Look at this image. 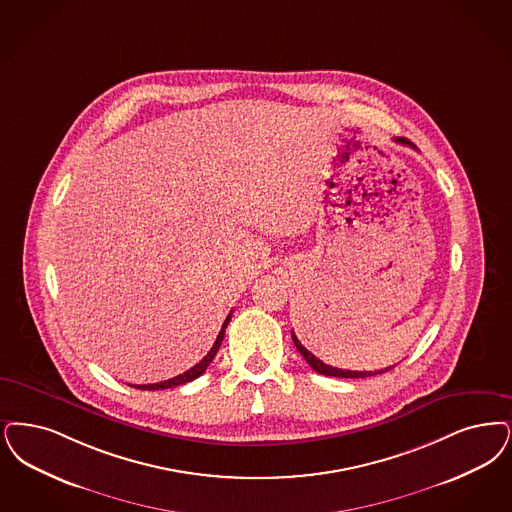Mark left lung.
Wrapping results in <instances>:
<instances>
[{"label":"left lung","instance_id":"8db88e82","mask_svg":"<svg viewBox=\"0 0 512 512\" xmlns=\"http://www.w3.org/2000/svg\"><path fill=\"white\" fill-rule=\"evenodd\" d=\"M398 143L408 144L406 139H396ZM291 337H293V343L297 350L301 352V356L308 362V366L314 369L316 373H322V375H329V377H345V379H364V377H371V375H377V373H385L390 368L381 369V371H350V369H339L331 368L328 364H324L322 360H318L312 352H308L307 348L301 345V341L297 339V335L291 331Z\"/></svg>","mask_w":512,"mask_h":512}]
</instances>
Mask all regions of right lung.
Masks as SVG:
<instances>
[{
    "label": "right lung",
    "instance_id": "add662e5",
    "mask_svg": "<svg viewBox=\"0 0 512 512\" xmlns=\"http://www.w3.org/2000/svg\"><path fill=\"white\" fill-rule=\"evenodd\" d=\"M230 318H232V312L226 316L225 324H223V328L219 331V335H217V339H215V343H213V347L211 350L207 352L204 356V360H200L194 368L188 369V371H184L181 375H177V377H173V379H167V381H162V383H152V385H131V387H135V389L141 390H164V389H173V387H179V385H184V383H190V381H194L196 377H200L202 373H204L207 366L211 364V360L215 358V354H217V350L221 347V343H223V337H225V329L228 326V322H230Z\"/></svg>",
    "mask_w": 512,
    "mask_h": 512
}]
</instances>
